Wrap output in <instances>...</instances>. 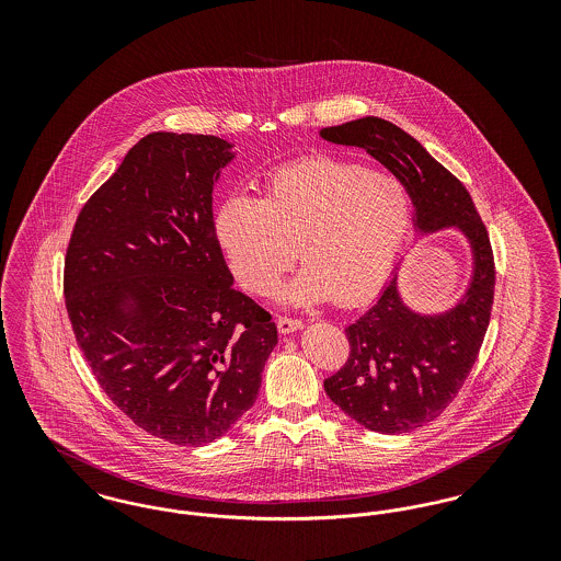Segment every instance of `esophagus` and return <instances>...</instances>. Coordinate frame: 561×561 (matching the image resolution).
I'll use <instances>...</instances> for the list:
<instances>
[{"instance_id":"1","label":"esophagus","mask_w":561,"mask_h":561,"mask_svg":"<svg viewBox=\"0 0 561 561\" xmlns=\"http://www.w3.org/2000/svg\"><path fill=\"white\" fill-rule=\"evenodd\" d=\"M300 328H302V321L300 320H293V318H279L277 320V330L282 334H290V332H296Z\"/></svg>"}]
</instances>
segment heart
Masks as SVG:
<instances>
[{
    "instance_id": "1",
    "label": "heart",
    "mask_w": 561,
    "mask_h": 561,
    "mask_svg": "<svg viewBox=\"0 0 561 561\" xmlns=\"http://www.w3.org/2000/svg\"><path fill=\"white\" fill-rule=\"evenodd\" d=\"M412 195L393 174L334 158L277 168L261 199L227 197L214 218L216 238L245 290L268 294L296 259L307 263L279 298L313 305L373 296L412 227Z\"/></svg>"
}]
</instances>
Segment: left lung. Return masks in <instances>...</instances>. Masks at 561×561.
Wrapping results in <instances>:
<instances>
[{
    "mask_svg": "<svg viewBox=\"0 0 561 561\" xmlns=\"http://www.w3.org/2000/svg\"><path fill=\"white\" fill-rule=\"evenodd\" d=\"M320 134L364 149L400 179L412 195L416 238L454 229L471 250L469 284L446 311L412 309L396 268L373 307L345 328L347 364L323 382L328 398L362 427L408 433L448 408L478 359L494 298L490 238L465 185L396 124L362 117Z\"/></svg>",
    "mask_w": 561,
    "mask_h": 561,
    "instance_id": "obj_1",
    "label": "left lung"
}]
</instances>
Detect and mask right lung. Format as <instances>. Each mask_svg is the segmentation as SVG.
<instances>
[{"instance_id": "right-lung-1", "label": "right lung", "mask_w": 561, "mask_h": 561, "mask_svg": "<svg viewBox=\"0 0 561 561\" xmlns=\"http://www.w3.org/2000/svg\"><path fill=\"white\" fill-rule=\"evenodd\" d=\"M233 147L147 134L81 208L65 259L67 313L99 385L176 446L233 427L277 345L267 311L233 288L214 229V185Z\"/></svg>"}]
</instances>
